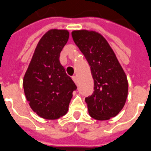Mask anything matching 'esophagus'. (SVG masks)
Listing matches in <instances>:
<instances>
[{"instance_id":"esophagus-1","label":"esophagus","mask_w":151,"mask_h":151,"mask_svg":"<svg viewBox=\"0 0 151 151\" xmlns=\"http://www.w3.org/2000/svg\"><path fill=\"white\" fill-rule=\"evenodd\" d=\"M72 80H73V81L76 83V84H77L78 83V79H77V76H72Z\"/></svg>"}]
</instances>
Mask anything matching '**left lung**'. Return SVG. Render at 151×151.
Wrapping results in <instances>:
<instances>
[{"mask_svg":"<svg viewBox=\"0 0 151 151\" xmlns=\"http://www.w3.org/2000/svg\"><path fill=\"white\" fill-rule=\"evenodd\" d=\"M90 66L94 81L93 93L85 98L88 114L97 120H107L120 112L128 97L127 76L106 40L94 31L71 32Z\"/></svg>","mask_w":151,"mask_h":151,"instance_id":"8db88e82","label":"left lung"}]
</instances>
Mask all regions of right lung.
I'll use <instances>...</instances> for the list:
<instances>
[{
	"mask_svg": "<svg viewBox=\"0 0 151 151\" xmlns=\"http://www.w3.org/2000/svg\"><path fill=\"white\" fill-rule=\"evenodd\" d=\"M69 39L67 30L51 29L36 45L23 77V89L31 108L40 117L57 119L67 114L76 85L59 61Z\"/></svg>",
	"mask_w": 151,
	"mask_h": 151,
	"instance_id": "1",
	"label": "right lung"
}]
</instances>
